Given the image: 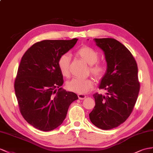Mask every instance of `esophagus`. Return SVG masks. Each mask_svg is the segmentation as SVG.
Wrapping results in <instances>:
<instances>
[{
    "label": "esophagus",
    "instance_id": "1",
    "mask_svg": "<svg viewBox=\"0 0 153 153\" xmlns=\"http://www.w3.org/2000/svg\"><path fill=\"white\" fill-rule=\"evenodd\" d=\"M77 96H78V98L81 100H83L87 97V96H86L85 94H79L77 95Z\"/></svg>",
    "mask_w": 153,
    "mask_h": 153
}]
</instances>
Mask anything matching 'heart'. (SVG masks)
<instances>
[{
	"label": "heart",
	"instance_id": "heart-1",
	"mask_svg": "<svg viewBox=\"0 0 153 153\" xmlns=\"http://www.w3.org/2000/svg\"><path fill=\"white\" fill-rule=\"evenodd\" d=\"M76 54L81 58L90 66V72L97 79H101L105 72V66L97 62L99 54L96 50L91 47L83 46L78 48ZM70 56L67 53L62 54L57 61L58 68L64 77H68L70 74ZM94 82L91 79H74L66 82V87L68 91L78 94H86L92 89Z\"/></svg>",
	"mask_w": 153,
	"mask_h": 153
}]
</instances>
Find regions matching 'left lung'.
Returning <instances> with one entry per match:
<instances>
[{
    "label": "left lung",
    "instance_id": "left-lung-1",
    "mask_svg": "<svg viewBox=\"0 0 153 153\" xmlns=\"http://www.w3.org/2000/svg\"><path fill=\"white\" fill-rule=\"evenodd\" d=\"M102 50L107 64V72L99 88L106 95H93L95 107L89 114L91 122L101 129L109 130L119 126L131 115L140 91L138 66L126 47L112 38L94 39Z\"/></svg>",
    "mask_w": 153,
    "mask_h": 153
}]
</instances>
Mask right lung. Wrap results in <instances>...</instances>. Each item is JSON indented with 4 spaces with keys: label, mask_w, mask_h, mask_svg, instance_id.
<instances>
[{
    "label": "right lung",
    "mask_w": 153,
    "mask_h": 153,
    "mask_svg": "<svg viewBox=\"0 0 153 153\" xmlns=\"http://www.w3.org/2000/svg\"><path fill=\"white\" fill-rule=\"evenodd\" d=\"M77 40L37 42L21 59L14 84L15 95L22 116L39 130L50 131L61 125L70 104L78 99L76 94L61 87L63 76L57 66L59 57Z\"/></svg>",
    "instance_id": "obj_1"
}]
</instances>
